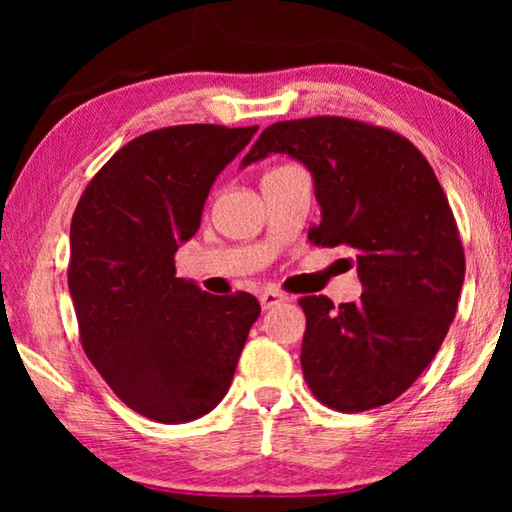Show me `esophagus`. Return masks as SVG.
<instances>
[{"label": "esophagus", "instance_id": "esophagus-1", "mask_svg": "<svg viewBox=\"0 0 512 512\" xmlns=\"http://www.w3.org/2000/svg\"><path fill=\"white\" fill-rule=\"evenodd\" d=\"M284 300H286V296H284V293H279V291L268 289V291L261 293V307H263V310H270V307L284 303Z\"/></svg>", "mask_w": 512, "mask_h": 512}]
</instances>
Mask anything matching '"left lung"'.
<instances>
[{
	"mask_svg": "<svg viewBox=\"0 0 512 512\" xmlns=\"http://www.w3.org/2000/svg\"><path fill=\"white\" fill-rule=\"evenodd\" d=\"M286 153L314 177L317 247H345L361 277L356 303L305 296L300 366L317 401L338 412L408 391L457 314L466 258L457 221L426 160L398 132L345 116L268 125L242 165Z\"/></svg>",
	"mask_w": 512,
	"mask_h": 512,
	"instance_id": "left-lung-1",
	"label": "left lung"
}]
</instances>
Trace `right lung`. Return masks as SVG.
I'll use <instances>...</instances> for the list:
<instances>
[{
	"instance_id": "right-lung-1",
	"label": "right lung",
	"mask_w": 512,
	"mask_h": 512,
	"mask_svg": "<svg viewBox=\"0 0 512 512\" xmlns=\"http://www.w3.org/2000/svg\"><path fill=\"white\" fill-rule=\"evenodd\" d=\"M256 130L193 123L139 135L102 165L74 209L67 282L81 347L111 391L153 422L207 415L261 314L251 293L212 296L174 268L216 174Z\"/></svg>"
}]
</instances>
